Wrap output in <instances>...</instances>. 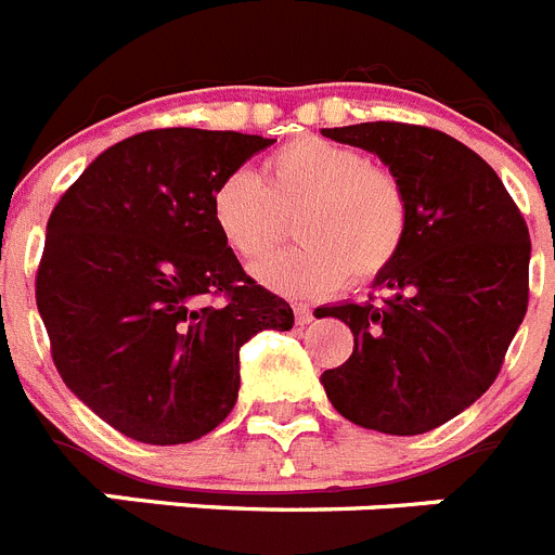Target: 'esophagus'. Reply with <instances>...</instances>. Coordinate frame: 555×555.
I'll return each mask as SVG.
<instances>
[{"instance_id":"esophagus-1","label":"esophagus","mask_w":555,"mask_h":555,"mask_svg":"<svg viewBox=\"0 0 555 555\" xmlns=\"http://www.w3.org/2000/svg\"><path fill=\"white\" fill-rule=\"evenodd\" d=\"M294 320H297V325H308V322L313 320L311 308L302 306V302H297V306H294Z\"/></svg>"}]
</instances>
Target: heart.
Returning a JSON list of instances; mask_svg holds the SVG:
<instances>
[{"mask_svg":"<svg viewBox=\"0 0 555 555\" xmlns=\"http://www.w3.org/2000/svg\"><path fill=\"white\" fill-rule=\"evenodd\" d=\"M294 214L297 247L263 258L253 274L267 288L313 297L384 278L411 230L403 180L356 146L300 135L274 150L261 180L233 171L210 194V219L244 261L261 258Z\"/></svg>","mask_w":555,"mask_h":555,"instance_id":"obj_1","label":"heart"}]
</instances>
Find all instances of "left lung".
<instances>
[{"label":"left lung","mask_w":555,"mask_h":555,"mask_svg":"<svg viewBox=\"0 0 555 555\" xmlns=\"http://www.w3.org/2000/svg\"><path fill=\"white\" fill-rule=\"evenodd\" d=\"M375 152L411 199V230L380 297L317 308L352 331V356L322 372L341 416L380 434L434 430L473 405L528 311L531 238L517 203L478 152L405 121L325 127Z\"/></svg>","instance_id":"left-lung-1"}]
</instances>
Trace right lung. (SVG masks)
<instances>
[{"mask_svg": "<svg viewBox=\"0 0 555 555\" xmlns=\"http://www.w3.org/2000/svg\"><path fill=\"white\" fill-rule=\"evenodd\" d=\"M274 139L164 127L113 144L57 199L36 302L63 384L144 444L210 434L238 397V350L288 331L210 219V194Z\"/></svg>", "mask_w": 555, "mask_h": 555, "instance_id": "add662e5", "label": "right lung"}]
</instances>
